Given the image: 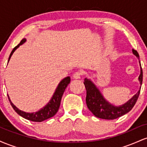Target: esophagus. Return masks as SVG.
Segmentation results:
<instances>
[{
    "mask_svg": "<svg viewBox=\"0 0 147 147\" xmlns=\"http://www.w3.org/2000/svg\"><path fill=\"white\" fill-rule=\"evenodd\" d=\"M82 75H83V73H82V71H77L74 73L73 78L74 79H79L81 77H82Z\"/></svg>",
    "mask_w": 147,
    "mask_h": 147,
    "instance_id": "esophagus-1",
    "label": "esophagus"
}]
</instances>
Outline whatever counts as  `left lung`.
Masks as SVG:
<instances>
[{
  "label": "left lung",
  "instance_id": "obj_1",
  "mask_svg": "<svg viewBox=\"0 0 147 147\" xmlns=\"http://www.w3.org/2000/svg\"><path fill=\"white\" fill-rule=\"evenodd\" d=\"M133 52L136 57L139 58V55L136 50L133 49ZM140 71L139 81L140 82V84H142L143 77L142 67ZM84 84L86 89V102L88 108L95 117L104 119H117L129 113L136 104L139 97L140 92V90L129 102H126L124 105L117 107V106L111 105L109 102H106L98 89L89 79H85Z\"/></svg>",
  "mask_w": 147,
  "mask_h": 147
}]
</instances>
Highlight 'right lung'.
<instances>
[{"mask_svg": "<svg viewBox=\"0 0 147 147\" xmlns=\"http://www.w3.org/2000/svg\"><path fill=\"white\" fill-rule=\"evenodd\" d=\"M25 41H26V39H25V38L22 39L19 44L16 45V46L13 49L12 51L10 53L8 62H9L10 58H11V56L12 55L13 52L15 51V50L17 48H18L19 45H21L23 44V43H25ZM70 77H65V78H64L63 80L60 82L59 84L58 87H57V88L56 89V91H55V94H54L53 97H52V99L50 101V102H49L43 109H41V110L36 113H25L19 110V109H18L17 108L12 104V102L10 101L9 96L7 95V97L8 99H9L10 104L12 106L14 110L16 111L19 115H21V117H23V118H25V119H28V120L30 121H32V122H43V121L45 120V119L53 117V116L57 113V111L59 110V108L60 106L61 100V97L62 96H63L64 91H65V88H66L67 86L70 84Z\"/></svg>", "mask_w": 147, "mask_h": 147, "instance_id": "1", "label": "right lung"}]
</instances>
